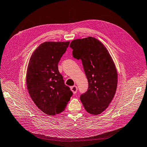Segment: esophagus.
I'll return each mask as SVG.
<instances>
[{
  "label": "esophagus",
  "mask_w": 147,
  "mask_h": 147,
  "mask_svg": "<svg viewBox=\"0 0 147 147\" xmlns=\"http://www.w3.org/2000/svg\"><path fill=\"white\" fill-rule=\"evenodd\" d=\"M71 90L72 91L74 94H76L77 92V87L76 86H74L71 87Z\"/></svg>",
  "instance_id": "esophagus-1"
}]
</instances>
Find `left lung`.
I'll use <instances>...</instances> for the list:
<instances>
[{
    "mask_svg": "<svg viewBox=\"0 0 147 147\" xmlns=\"http://www.w3.org/2000/svg\"><path fill=\"white\" fill-rule=\"evenodd\" d=\"M73 57L82 60L88 80L87 92L80 100L87 113L97 115L105 111L115 95L118 72L106 47L93 37L76 39L70 45Z\"/></svg>",
    "mask_w": 147,
    "mask_h": 147,
    "instance_id": "left-lung-1",
    "label": "left lung"
}]
</instances>
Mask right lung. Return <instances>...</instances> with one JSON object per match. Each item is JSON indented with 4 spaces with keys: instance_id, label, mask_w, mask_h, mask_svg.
I'll return each instance as SVG.
<instances>
[{
    "instance_id": "right-lung-1",
    "label": "right lung",
    "mask_w": 147,
    "mask_h": 147,
    "mask_svg": "<svg viewBox=\"0 0 147 147\" xmlns=\"http://www.w3.org/2000/svg\"><path fill=\"white\" fill-rule=\"evenodd\" d=\"M70 41H47L32 53L26 73V85L31 99L50 116L63 112L72 96L58 71V63Z\"/></svg>"
}]
</instances>
